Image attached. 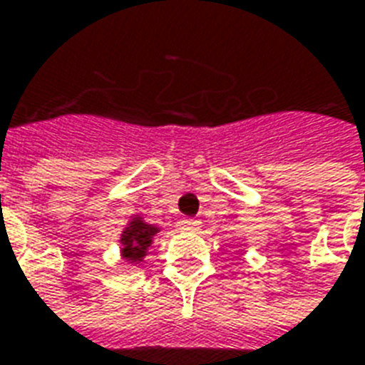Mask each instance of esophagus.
Returning a JSON list of instances; mask_svg holds the SVG:
<instances>
[{
	"label": "esophagus",
	"instance_id": "esophagus-1",
	"mask_svg": "<svg viewBox=\"0 0 365 365\" xmlns=\"http://www.w3.org/2000/svg\"><path fill=\"white\" fill-rule=\"evenodd\" d=\"M200 227V222L198 220H190V217H186L180 222V230L182 231H198Z\"/></svg>",
	"mask_w": 365,
	"mask_h": 365
}]
</instances>
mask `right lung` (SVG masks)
<instances>
[{
  "label": "right lung",
  "mask_w": 365,
  "mask_h": 365,
  "mask_svg": "<svg viewBox=\"0 0 365 365\" xmlns=\"http://www.w3.org/2000/svg\"><path fill=\"white\" fill-rule=\"evenodd\" d=\"M157 233H159V227L145 223L142 217H134L128 223L126 230L122 231V259L134 264L142 262Z\"/></svg>",
  "instance_id": "obj_1"
}]
</instances>
